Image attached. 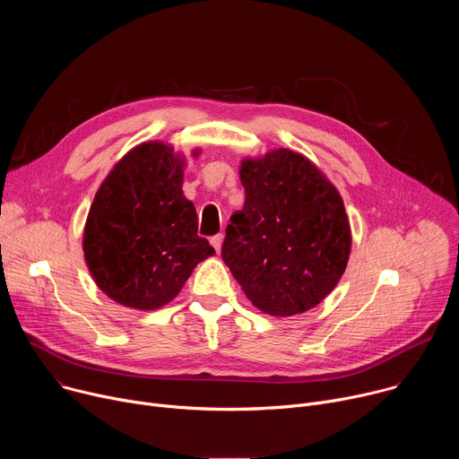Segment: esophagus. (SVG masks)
Segmentation results:
<instances>
[{"label": "esophagus", "mask_w": 459, "mask_h": 459, "mask_svg": "<svg viewBox=\"0 0 459 459\" xmlns=\"http://www.w3.org/2000/svg\"><path fill=\"white\" fill-rule=\"evenodd\" d=\"M221 243H223V236H221V234H216V236H212V238H211V245L214 247V250H216V252H220Z\"/></svg>", "instance_id": "esophagus-1"}]
</instances>
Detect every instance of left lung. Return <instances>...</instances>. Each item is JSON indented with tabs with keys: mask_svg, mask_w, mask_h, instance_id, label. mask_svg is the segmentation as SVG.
<instances>
[{
	"mask_svg": "<svg viewBox=\"0 0 459 459\" xmlns=\"http://www.w3.org/2000/svg\"><path fill=\"white\" fill-rule=\"evenodd\" d=\"M245 205L230 216L221 257L261 312L314 308L342 280L351 225L338 188L303 154L274 149L239 167Z\"/></svg>",
	"mask_w": 459,
	"mask_h": 459,
	"instance_id": "obj_1",
	"label": "left lung"
}]
</instances>
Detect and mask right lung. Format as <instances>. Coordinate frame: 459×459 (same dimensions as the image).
Segmentation results:
<instances>
[{"label": "right lung", "instance_id": "add662e5", "mask_svg": "<svg viewBox=\"0 0 459 459\" xmlns=\"http://www.w3.org/2000/svg\"><path fill=\"white\" fill-rule=\"evenodd\" d=\"M183 169L185 156L172 145L145 142L114 165L94 195L83 230L85 264L100 290L123 307L167 305L214 254L183 195Z\"/></svg>", "mask_w": 459, "mask_h": 459}]
</instances>
